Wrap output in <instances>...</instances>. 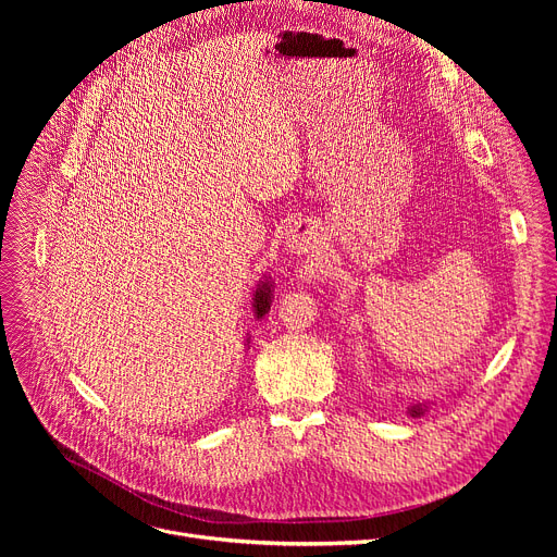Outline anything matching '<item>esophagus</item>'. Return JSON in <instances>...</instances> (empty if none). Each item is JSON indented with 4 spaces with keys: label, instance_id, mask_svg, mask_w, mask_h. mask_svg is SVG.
Listing matches in <instances>:
<instances>
[{
    "label": "esophagus",
    "instance_id": "obj_1",
    "mask_svg": "<svg viewBox=\"0 0 557 557\" xmlns=\"http://www.w3.org/2000/svg\"><path fill=\"white\" fill-rule=\"evenodd\" d=\"M318 244V232L311 223H294L284 234V250L290 255H305Z\"/></svg>",
    "mask_w": 557,
    "mask_h": 557
}]
</instances>
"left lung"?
<instances>
[{
    "instance_id": "left-lung-1",
    "label": "left lung",
    "mask_w": 557,
    "mask_h": 557,
    "mask_svg": "<svg viewBox=\"0 0 557 557\" xmlns=\"http://www.w3.org/2000/svg\"><path fill=\"white\" fill-rule=\"evenodd\" d=\"M431 408V401L429 399H416L411 406L406 408V416H411V418H422L426 411Z\"/></svg>"
}]
</instances>
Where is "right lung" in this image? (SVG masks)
<instances>
[{"label":"right lung","mask_w":557,"mask_h":557,"mask_svg":"<svg viewBox=\"0 0 557 557\" xmlns=\"http://www.w3.org/2000/svg\"><path fill=\"white\" fill-rule=\"evenodd\" d=\"M252 311H255V318L261 320L263 315H267L271 311V305H273V282H271V275H263L255 290H252ZM246 349H250V334H246Z\"/></svg>","instance_id":"add662e5"}]
</instances>
